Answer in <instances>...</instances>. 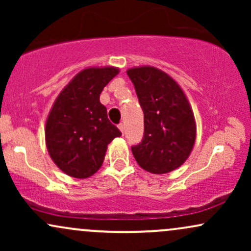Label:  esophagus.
<instances>
[{"instance_id": "34e87169", "label": "esophagus", "mask_w": 251, "mask_h": 251, "mask_svg": "<svg viewBox=\"0 0 251 251\" xmlns=\"http://www.w3.org/2000/svg\"><path fill=\"white\" fill-rule=\"evenodd\" d=\"M118 127H119L120 131H122V133H124V128H125V127H124V124L120 123L119 125H118Z\"/></svg>"}]
</instances>
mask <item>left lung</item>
<instances>
[{"label":"left lung","instance_id":"1","mask_svg":"<svg viewBox=\"0 0 251 251\" xmlns=\"http://www.w3.org/2000/svg\"><path fill=\"white\" fill-rule=\"evenodd\" d=\"M144 112V135L132 153L151 174H168L186 160L194 148V113L178 83L154 67L127 71Z\"/></svg>","mask_w":251,"mask_h":251}]
</instances>
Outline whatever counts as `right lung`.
<instances>
[{"label": "right lung", "mask_w": 251, "mask_h": 251, "mask_svg": "<svg viewBox=\"0 0 251 251\" xmlns=\"http://www.w3.org/2000/svg\"><path fill=\"white\" fill-rule=\"evenodd\" d=\"M114 67L87 68L62 89L46 123V144L54 163L74 178H87L102 165L107 145L122 132L100 102Z\"/></svg>", "instance_id": "add662e5"}]
</instances>
